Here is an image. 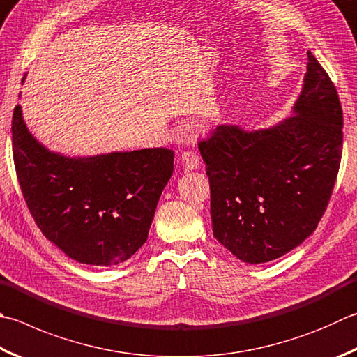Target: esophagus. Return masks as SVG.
<instances>
[{"instance_id": "34e87169", "label": "esophagus", "mask_w": 357, "mask_h": 357, "mask_svg": "<svg viewBox=\"0 0 357 357\" xmlns=\"http://www.w3.org/2000/svg\"><path fill=\"white\" fill-rule=\"evenodd\" d=\"M181 163H183L185 169H197V167L200 166V158L196 152L192 151H185L183 153H181Z\"/></svg>"}]
</instances>
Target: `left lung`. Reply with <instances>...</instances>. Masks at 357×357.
<instances>
[{"label": "left lung", "instance_id": "8db88e82", "mask_svg": "<svg viewBox=\"0 0 357 357\" xmlns=\"http://www.w3.org/2000/svg\"><path fill=\"white\" fill-rule=\"evenodd\" d=\"M303 82L295 116L255 132L222 124L199 141L214 238L248 264L300 245L317 228L337 178L344 113L333 80L311 52Z\"/></svg>", "mask_w": 357, "mask_h": 357}]
</instances>
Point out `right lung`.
I'll return each instance as SVG.
<instances>
[{
	"instance_id": "right-lung-1",
	"label": "right lung",
	"mask_w": 357,
	"mask_h": 357,
	"mask_svg": "<svg viewBox=\"0 0 357 357\" xmlns=\"http://www.w3.org/2000/svg\"><path fill=\"white\" fill-rule=\"evenodd\" d=\"M17 178L42 233L66 257L116 266L144 244L161 191L174 171L165 147L70 158L51 152L13 109Z\"/></svg>"
}]
</instances>
